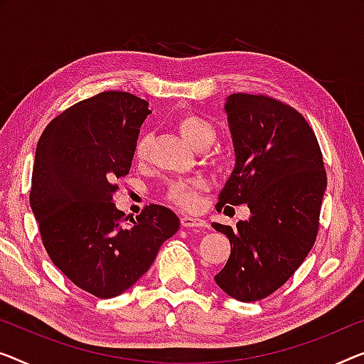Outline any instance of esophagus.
I'll list each match as a JSON object with an SVG mask.
<instances>
[{
	"label": "esophagus",
	"mask_w": 364,
	"mask_h": 364,
	"mask_svg": "<svg viewBox=\"0 0 364 364\" xmlns=\"http://www.w3.org/2000/svg\"><path fill=\"white\" fill-rule=\"evenodd\" d=\"M181 225L183 227H196V229H205V227H208V222L203 220V219H198V217L183 215L181 217Z\"/></svg>",
	"instance_id": "34e87169"
}]
</instances>
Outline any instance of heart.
Returning a JSON list of instances; mask_svg holds the SVG:
<instances>
[{
    "label": "heart",
    "mask_w": 364,
    "mask_h": 364,
    "mask_svg": "<svg viewBox=\"0 0 364 364\" xmlns=\"http://www.w3.org/2000/svg\"><path fill=\"white\" fill-rule=\"evenodd\" d=\"M176 127L180 134L189 145L194 149L204 150L214 142L217 137L215 126L208 119L199 116V114H183L178 117ZM134 156L137 161L147 160L149 156V137L147 135H140L135 142ZM203 189V181L199 180H176L168 183L165 188V198L171 203H175L181 208L193 209L199 204V194Z\"/></svg>",
    "instance_id": "heart-1"
}]
</instances>
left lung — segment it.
I'll return each mask as SVG.
<instances>
[{
	"mask_svg": "<svg viewBox=\"0 0 364 364\" xmlns=\"http://www.w3.org/2000/svg\"><path fill=\"white\" fill-rule=\"evenodd\" d=\"M235 168L215 209L247 204L250 219L235 229L214 222L230 240L215 283L242 302L273 294L301 267L318 232L327 188L323 156L299 111L268 95L227 97Z\"/></svg>",
	"mask_w": 364,
	"mask_h": 364,
	"instance_id": "obj_1",
	"label": "left lung"
}]
</instances>
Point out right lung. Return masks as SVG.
I'll list each match as a JSON object with an SVG mask.
<instances>
[{
  "instance_id": "1",
  "label": "right lung",
  "mask_w": 364,
  "mask_h": 364,
  "mask_svg": "<svg viewBox=\"0 0 364 364\" xmlns=\"http://www.w3.org/2000/svg\"><path fill=\"white\" fill-rule=\"evenodd\" d=\"M149 114L139 96L101 91L52 119L37 142L29 203L43 248L75 286L100 299L137 283L180 229L165 205H145L126 222L112 203Z\"/></svg>"
}]
</instances>
